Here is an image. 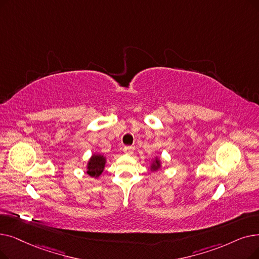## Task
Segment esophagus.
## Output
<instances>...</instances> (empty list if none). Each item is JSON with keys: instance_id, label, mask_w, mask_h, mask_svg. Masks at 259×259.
Returning <instances> with one entry per match:
<instances>
[{"instance_id": "esophagus-1", "label": "esophagus", "mask_w": 259, "mask_h": 259, "mask_svg": "<svg viewBox=\"0 0 259 259\" xmlns=\"http://www.w3.org/2000/svg\"><path fill=\"white\" fill-rule=\"evenodd\" d=\"M122 150L126 154H132L134 152V148L132 147V146H125Z\"/></svg>"}]
</instances>
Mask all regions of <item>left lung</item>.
<instances>
[{
    "instance_id": "1",
    "label": "left lung",
    "mask_w": 259,
    "mask_h": 259,
    "mask_svg": "<svg viewBox=\"0 0 259 259\" xmlns=\"http://www.w3.org/2000/svg\"><path fill=\"white\" fill-rule=\"evenodd\" d=\"M160 168H161V161H160L159 157H155L154 161H153L152 164H151L150 169H151L152 171H155V170H157V169H160Z\"/></svg>"
}]
</instances>
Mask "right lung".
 <instances>
[{"label": "right lung", "mask_w": 259, "mask_h": 259, "mask_svg": "<svg viewBox=\"0 0 259 259\" xmlns=\"http://www.w3.org/2000/svg\"><path fill=\"white\" fill-rule=\"evenodd\" d=\"M106 165V157L99 153H94L87 165V174L92 178H98L103 174Z\"/></svg>", "instance_id": "obj_1"}]
</instances>
